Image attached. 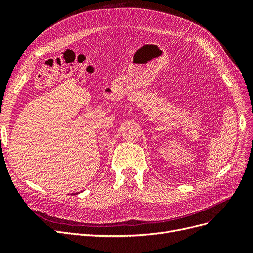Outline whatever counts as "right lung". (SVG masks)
I'll return each instance as SVG.
<instances>
[{"instance_id":"right-lung-1","label":"right lung","mask_w":253,"mask_h":253,"mask_svg":"<svg viewBox=\"0 0 253 253\" xmlns=\"http://www.w3.org/2000/svg\"><path fill=\"white\" fill-rule=\"evenodd\" d=\"M78 194H80V193H74V195H78Z\"/></svg>"}]
</instances>
